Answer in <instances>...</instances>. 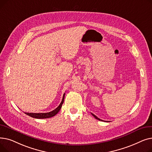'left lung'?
Listing matches in <instances>:
<instances>
[{"mask_svg":"<svg viewBox=\"0 0 152 152\" xmlns=\"http://www.w3.org/2000/svg\"><path fill=\"white\" fill-rule=\"evenodd\" d=\"M92 115V116L95 118V119H98V120H99V121H103V120H102V119H100V118H99L98 117H97L96 116H95V115H94L93 113H91ZM105 122H110V121H105Z\"/></svg>","mask_w":152,"mask_h":152,"instance_id":"1","label":"left lung"}]
</instances>
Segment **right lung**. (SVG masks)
I'll use <instances>...</instances> for the list:
<instances>
[{
  "instance_id": "right-lung-1",
  "label": "right lung",
  "mask_w": 152,
  "mask_h": 152,
  "mask_svg": "<svg viewBox=\"0 0 152 152\" xmlns=\"http://www.w3.org/2000/svg\"><path fill=\"white\" fill-rule=\"evenodd\" d=\"M65 93L63 94L62 100H61V102L60 103V104L59 105V106L57 108H55L53 111H50V112H49V113H26V112H25V113L26 115L31 116V117H33V118H37V119H44V118H49L53 117L55 115H57L58 113V111L60 110V109L61 108V106H62L63 103L64 102V99H65Z\"/></svg>"
}]
</instances>
